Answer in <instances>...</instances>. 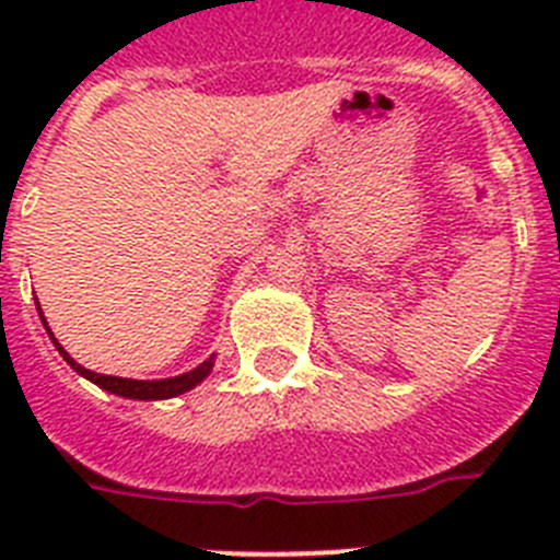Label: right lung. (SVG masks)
Here are the masks:
<instances>
[{
  "instance_id": "right-lung-1",
  "label": "right lung",
  "mask_w": 560,
  "mask_h": 560,
  "mask_svg": "<svg viewBox=\"0 0 560 560\" xmlns=\"http://www.w3.org/2000/svg\"><path fill=\"white\" fill-rule=\"evenodd\" d=\"M38 316H42L44 328H47L49 339H52V345H56L58 353L63 355V361H67L69 368L75 370L78 375H83V378H89L92 384H97L101 389H106V393L112 395H120V398H131V400H165V398H176V395L182 393H190L192 387H199L201 381L207 378V375L212 373V364H215V355H210L207 361H201L199 368H192L190 373H182V375H173V378H160V381H137V378H120V375H101V373H92V370L81 368L72 355L67 353V350L58 345V339L52 336V330H49L47 319H44L42 314V305H38Z\"/></svg>"
}]
</instances>
